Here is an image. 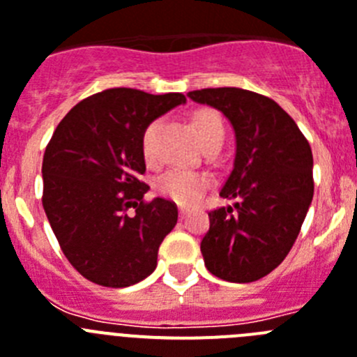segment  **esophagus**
Wrapping results in <instances>:
<instances>
[{
    "label": "esophagus",
    "instance_id": "obj_1",
    "mask_svg": "<svg viewBox=\"0 0 357 357\" xmlns=\"http://www.w3.org/2000/svg\"><path fill=\"white\" fill-rule=\"evenodd\" d=\"M187 215H188V208H183L181 206V208H179V217H181V219H185Z\"/></svg>",
    "mask_w": 357,
    "mask_h": 357
}]
</instances>
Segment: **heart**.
Listing matches in <instances>:
<instances>
[{
  "mask_svg": "<svg viewBox=\"0 0 357 357\" xmlns=\"http://www.w3.org/2000/svg\"><path fill=\"white\" fill-rule=\"evenodd\" d=\"M194 129L204 149L210 145H221L225 140V123L219 113L213 109H201L194 114ZM160 120L149 122L142 132V153L145 160L154 161V136H156ZM212 185V178L201 170L169 169L154 179V188L160 196L183 206H192L203 197Z\"/></svg>",
  "mask_w": 357,
  "mask_h": 357,
  "instance_id": "obj_1",
  "label": "heart"
}]
</instances>
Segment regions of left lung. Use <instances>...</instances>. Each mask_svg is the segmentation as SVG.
<instances>
[{
  "instance_id": "left-lung-1",
  "label": "left lung",
  "mask_w": 357,
  "mask_h": 357,
  "mask_svg": "<svg viewBox=\"0 0 357 357\" xmlns=\"http://www.w3.org/2000/svg\"><path fill=\"white\" fill-rule=\"evenodd\" d=\"M188 97L230 120L237 153L221 197L234 206L208 212L201 241L204 266L228 282H255L286 259L314 192L312 153L286 111L269 97L241 88H206Z\"/></svg>"
}]
</instances>
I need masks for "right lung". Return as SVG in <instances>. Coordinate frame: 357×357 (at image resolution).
Instances as JSON below:
<instances>
[{"label":"right lung","mask_w":357,"mask_h":357,"mask_svg":"<svg viewBox=\"0 0 357 357\" xmlns=\"http://www.w3.org/2000/svg\"><path fill=\"white\" fill-rule=\"evenodd\" d=\"M185 100L181 93L104 89L71 107L50 138L43 208L70 264L89 282L127 287L156 269L178 206L144 199L142 132Z\"/></svg>","instance_id":"add662e5"}]
</instances>
